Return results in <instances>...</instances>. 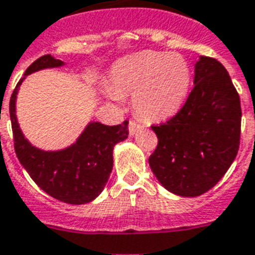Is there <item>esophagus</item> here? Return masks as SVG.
Wrapping results in <instances>:
<instances>
[{
    "label": "esophagus",
    "instance_id": "obj_1",
    "mask_svg": "<svg viewBox=\"0 0 255 255\" xmlns=\"http://www.w3.org/2000/svg\"><path fill=\"white\" fill-rule=\"evenodd\" d=\"M137 129H138V124H137L136 121L130 119V121H129V134L133 136V134L137 131Z\"/></svg>",
    "mask_w": 255,
    "mask_h": 255
}]
</instances>
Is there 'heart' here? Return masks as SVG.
Here are the masks:
<instances>
[{"instance_id":"b5f03b06","label":"heart","mask_w":255,"mask_h":255,"mask_svg":"<svg viewBox=\"0 0 255 255\" xmlns=\"http://www.w3.org/2000/svg\"><path fill=\"white\" fill-rule=\"evenodd\" d=\"M191 79V66L182 55L144 50L114 64L111 86L106 85L104 93L115 102L133 95V107L141 118L162 121L182 107Z\"/></svg>"}]
</instances>
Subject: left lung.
Here are the masks:
<instances>
[{"label": "left lung", "instance_id": "1", "mask_svg": "<svg viewBox=\"0 0 255 255\" xmlns=\"http://www.w3.org/2000/svg\"><path fill=\"white\" fill-rule=\"evenodd\" d=\"M240 122V99L228 71L216 59L200 56L184 107L166 124L151 126L158 136L148 159L151 170L171 194H205L238 155Z\"/></svg>", "mask_w": 255, "mask_h": 255}]
</instances>
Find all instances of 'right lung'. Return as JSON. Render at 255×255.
Returning a JSON list of instances; mask_svg holds the SVG:
<instances>
[{
  "label": "right lung",
  "instance_id": "right-lung-1",
  "mask_svg": "<svg viewBox=\"0 0 255 255\" xmlns=\"http://www.w3.org/2000/svg\"><path fill=\"white\" fill-rule=\"evenodd\" d=\"M61 66H64V61L53 56H41L27 68L24 77L16 85L9 102L15 152L21 166L42 191L68 205H84L95 200L106 187L113 170L114 147L128 138L129 122L125 121L117 126L89 122L75 142L67 148L44 151L34 147L24 137L16 118L19 88L27 75Z\"/></svg>",
  "mask_w": 255,
  "mask_h": 255
}]
</instances>
